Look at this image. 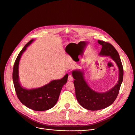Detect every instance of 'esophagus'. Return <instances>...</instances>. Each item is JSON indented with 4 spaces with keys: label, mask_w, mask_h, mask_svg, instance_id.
<instances>
[{
    "label": "esophagus",
    "mask_w": 135,
    "mask_h": 135,
    "mask_svg": "<svg viewBox=\"0 0 135 135\" xmlns=\"http://www.w3.org/2000/svg\"><path fill=\"white\" fill-rule=\"evenodd\" d=\"M68 80L69 81H73V76L71 75H69L68 76Z\"/></svg>",
    "instance_id": "1"
}]
</instances>
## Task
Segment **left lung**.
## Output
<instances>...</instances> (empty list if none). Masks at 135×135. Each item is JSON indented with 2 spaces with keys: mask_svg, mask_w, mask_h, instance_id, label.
I'll use <instances>...</instances> for the list:
<instances>
[{
  "mask_svg": "<svg viewBox=\"0 0 135 135\" xmlns=\"http://www.w3.org/2000/svg\"><path fill=\"white\" fill-rule=\"evenodd\" d=\"M98 43L102 46L100 55L110 56L117 64L119 69V79L117 84L109 91L99 93L93 91L88 86L82 71H73L76 99L81 107L89 110H99L111 105L118 96L123 78V66L115 48L110 43L103 40H99Z\"/></svg>",
  "mask_w": 135,
  "mask_h": 135,
  "instance_id": "obj_1",
  "label": "left lung"
}]
</instances>
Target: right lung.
Segmentation results:
<instances>
[{
	"instance_id": "obj_1",
	"label": "right lung",
	"mask_w": 135,
	"mask_h": 135,
	"mask_svg": "<svg viewBox=\"0 0 135 135\" xmlns=\"http://www.w3.org/2000/svg\"><path fill=\"white\" fill-rule=\"evenodd\" d=\"M31 39L19 53L13 69V81L16 95L21 103L35 111H44L53 108L57 101L63 85L67 82L68 74L60 80H54L38 88L27 89L23 88L18 80L19 61L23 52L33 41Z\"/></svg>"
}]
</instances>
